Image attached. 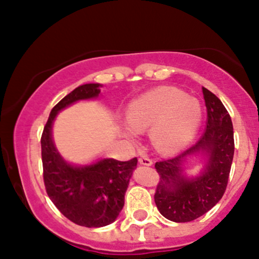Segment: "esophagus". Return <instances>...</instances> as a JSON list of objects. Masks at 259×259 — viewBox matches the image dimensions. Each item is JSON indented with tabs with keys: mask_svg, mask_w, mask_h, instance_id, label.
Here are the masks:
<instances>
[{
	"mask_svg": "<svg viewBox=\"0 0 259 259\" xmlns=\"http://www.w3.org/2000/svg\"><path fill=\"white\" fill-rule=\"evenodd\" d=\"M139 162L141 163V165H145V166H152L153 165V161L150 160L148 156H141V158L139 159Z\"/></svg>",
	"mask_w": 259,
	"mask_h": 259,
	"instance_id": "34e87169",
	"label": "esophagus"
}]
</instances>
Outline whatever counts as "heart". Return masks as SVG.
I'll return each mask as SVG.
<instances>
[{"instance_id": "heart-1", "label": "heart", "mask_w": 259, "mask_h": 259, "mask_svg": "<svg viewBox=\"0 0 259 259\" xmlns=\"http://www.w3.org/2000/svg\"><path fill=\"white\" fill-rule=\"evenodd\" d=\"M202 105L175 87H156L130 104L123 123L126 139L135 140L140 132L150 129V139L160 153L172 154L191 142L202 123Z\"/></svg>"}]
</instances>
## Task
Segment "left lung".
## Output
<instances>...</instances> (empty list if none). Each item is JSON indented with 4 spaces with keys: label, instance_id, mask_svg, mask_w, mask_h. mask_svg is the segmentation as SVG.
Segmentation results:
<instances>
[{
    "label": "left lung",
    "instance_id": "8db88e82",
    "mask_svg": "<svg viewBox=\"0 0 259 259\" xmlns=\"http://www.w3.org/2000/svg\"><path fill=\"white\" fill-rule=\"evenodd\" d=\"M207 107V127L201 139L176 158L155 163L159 173L154 201L162 217L175 222L196 220L210 210L227 188L234 155L233 124L221 100L202 87ZM204 153L207 162L198 176L185 175L186 158Z\"/></svg>",
    "mask_w": 259,
    "mask_h": 259
}]
</instances>
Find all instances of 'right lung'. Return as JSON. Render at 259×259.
<instances>
[{
	"instance_id": "obj_1",
	"label": "right lung",
	"mask_w": 259,
	"mask_h": 259,
	"mask_svg": "<svg viewBox=\"0 0 259 259\" xmlns=\"http://www.w3.org/2000/svg\"><path fill=\"white\" fill-rule=\"evenodd\" d=\"M100 87V83H86L65 96L51 110L40 140L42 177L48 196L65 218L90 228L112 224L118 217L137 159H100L92 165H71L55 147L52 125L61 110L78 100L97 98Z\"/></svg>"
}]
</instances>
